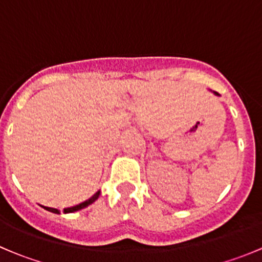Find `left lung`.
I'll list each match as a JSON object with an SVG mask.
<instances>
[{
    "label": "left lung",
    "instance_id": "left-lung-1",
    "mask_svg": "<svg viewBox=\"0 0 262 262\" xmlns=\"http://www.w3.org/2000/svg\"><path fill=\"white\" fill-rule=\"evenodd\" d=\"M214 94H215V95H219V94H216V92H214Z\"/></svg>",
    "mask_w": 262,
    "mask_h": 262
}]
</instances>
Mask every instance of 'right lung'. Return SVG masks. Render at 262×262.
Listing matches in <instances>:
<instances>
[{
    "label": "right lung",
    "mask_w": 262,
    "mask_h": 262,
    "mask_svg": "<svg viewBox=\"0 0 262 262\" xmlns=\"http://www.w3.org/2000/svg\"><path fill=\"white\" fill-rule=\"evenodd\" d=\"M99 196H100V191H97L96 194H94L91 198H90V199L84 200V202L81 203V204H77V205H75V207H71V208H66V209L63 210V213H73V212H77V210L83 209V208L89 207L90 204H92V203H94L95 200H97V198H99ZM41 207H43L46 210H48V212H52V213H55V214H60L59 210L55 209V208L44 207V205H41Z\"/></svg>",
    "instance_id": "1"
}]
</instances>
